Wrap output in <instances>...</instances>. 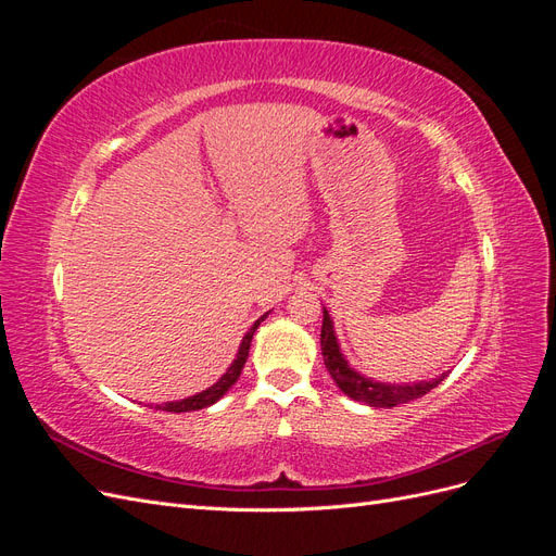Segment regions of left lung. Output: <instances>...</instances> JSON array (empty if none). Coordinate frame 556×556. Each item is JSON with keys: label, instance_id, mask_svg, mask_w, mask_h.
<instances>
[{"label": "left lung", "instance_id": "1", "mask_svg": "<svg viewBox=\"0 0 556 556\" xmlns=\"http://www.w3.org/2000/svg\"><path fill=\"white\" fill-rule=\"evenodd\" d=\"M323 333H319V343H323V357L329 376L333 382L341 387V392L348 394L350 399L362 401L366 406L374 408H392L399 406V403H408L419 396L429 394L435 384H441L447 374H441L433 380H422V382H403V384H392V382H378L374 378H366L357 374L355 368L348 364L343 357L341 345L336 341L333 333V323L329 317V311L323 308Z\"/></svg>", "mask_w": 556, "mask_h": 556}]
</instances>
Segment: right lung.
I'll return each mask as SVG.
<instances>
[{"instance_id": "right-lung-1", "label": "right lung", "mask_w": 556, "mask_h": 556, "mask_svg": "<svg viewBox=\"0 0 556 556\" xmlns=\"http://www.w3.org/2000/svg\"><path fill=\"white\" fill-rule=\"evenodd\" d=\"M266 315H268V313H264V315L257 319V323L250 327V331L243 336V341H241V345H239L237 359L231 362V366L227 368V374H225L220 380H217L215 384H211L208 390H204V392H199V394L188 396V399H180V401L162 403V406H157V408H160V410H166V413H190V410H201V408H206V406H213V403H215L217 399H223L225 392L229 390V387L239 380V376H241V371H243V366H245V359H248V350H250V343H252V336H255L257 327L264 323Z\"/></svg>"}]
</instances>
